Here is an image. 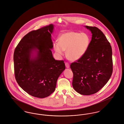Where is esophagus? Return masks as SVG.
Returning <instances> with one entry per match:
<instances>
[{"mask_svg":"<svg viewBox=\"0 0 124 124\" xmlns=\"http://www.w3.org/2000/svg\"><path fill=\"white\" fill-rule=\"evenodd\" d=\"M65 66L67 68H70V64L68 62H65Z\"/></svg>","mask_w":124,"mask_h":124,"instance_id":"1","label":"esophagus"}]
</instances>
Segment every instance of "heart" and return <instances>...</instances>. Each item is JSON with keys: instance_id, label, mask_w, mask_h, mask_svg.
I'll list each match as a JSON object with an SVG mask.
<instances>
[{"instance_id": "b5f03b06", "label": "heart", "mask_w": 124, "mask_h": 124, "mask_svg": "<svg viewBox=\"0 0 124 124\" xmlns=\"http://www.w3.org/2000/svg\"><path fill=\"white\" fill-rule=\"evenodd\" d=\"M58 43H54L53 47L57 54L60 55L66 51L69 60L76 61L84 56L90 44L89 36L86 33L68 32L62 34L58 38Z\"/></svg>"}]
</instances>
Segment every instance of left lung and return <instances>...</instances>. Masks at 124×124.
<instances>
[{"label":"left lung","mask_w":124,"mask_h":124,"mask_svg":"<svg viewBox=\"0 0 124 124\" xmlns=\"http://www.w3.org/2000/svg\"><path fill=\"white\" fill-rule=\"evenodd\" d=\"M92 33L89 48L84 56L70 65L73 73L72 86L83 95L96 93L108 82L113 72L112 51L101 30L85 26Z\"/></svg>","instance_id":"left-lung-1"}]
</instances>
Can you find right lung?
<instances>
[{
	"label": "right lung",
	"instance_id": "obj_1",
	"mask_svg": "<svg viewBox=\"0 0 124 124\" xmlns=\"http://www.w3.org/2000/svg\"><path fill=\"white\" fill-rule=\"evenodd\" d=\"M53 24L26 34L14 54L15 78L23 90L38 98L50 96L65 69L63 61L55 60L51 49Z\"/></svg>",
	"mask_w": 124,
	"mask_h": 124
}]
</instances>
